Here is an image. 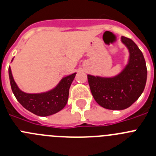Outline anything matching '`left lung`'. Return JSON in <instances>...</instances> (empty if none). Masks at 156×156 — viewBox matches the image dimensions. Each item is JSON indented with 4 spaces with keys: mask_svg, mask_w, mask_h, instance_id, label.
<instances>
[{
    "mask_svg": "<svg viewBox=\"0 0 156 156\" xmlns=\"http://www.w3.org/2000/svg\"><path fill=\"white\" fill-rule=\"evenodd\" d=\"M122 41L129 49V60L120 74L112 78L88 75L96 102L111 110L130 107L140 97L146 84L147 68L142 52L132 39L122 36Z\"/></svg>",
    "mask_w": 156,
    "mask_h": 156,
    "instance_id": "obj_1",
    "label": "left lung"
}]
</instances>
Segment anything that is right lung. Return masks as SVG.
I'll return each mask as SVG.
<instances>
[{"instance_id":"1","label":"right lung","mask_w":156,"mask_h":156,"mask_svg":"<svg viewBox=\"0 0 156 156\" xmlns=\"http://www.w3.org/2000/svg\"><path fill=\"white\" fill-rule=\"evenodd\" d=\"M13 60V59H12ZM11 89L19 103L27 110L38 116H48L64 108L68 102L69 88L76 73L65 77L51 91L39 94H28L19 89L8 68Z\"/></svg>"}]
</instances>
